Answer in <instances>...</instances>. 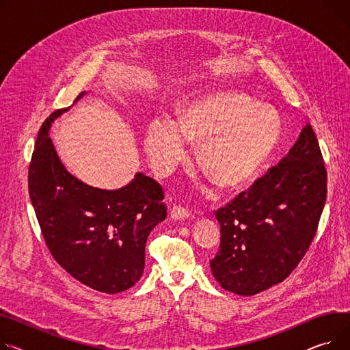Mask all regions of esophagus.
Segmentation results:
<instances>
[{"instance_id":"esophagus-1","label":"esophagus","mask_w":350,"mask_h":350,"mask_svg":"<svg viewBox=\"0 0 350 350\" xmlns=\"http://www.w3.org/2000/svg\"><path fill=\"white\" fill-rule=\"evenodd\" d=\"M170 215L174 219H185L191 217V213L187 208H184L181 205H173V208H170Z\"/></svg>"}]
</instances>
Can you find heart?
<instances>
[{"label": "heart", "mask_w": 350, "mask_h": 350, "mask_svg": "<svg viewBox=\"0 0 350 350\" xmlns=\"http://www.w3.org/2000/svg\"><path fill=\"white\" fill-rule=\"evenodd\" d=\"M282 136L277 111L239 94L197 98L185 105L177 124L154 120L145 133V149L160 173L174 167L184 141L200 144V167L225 190H234L258 174L274 153Z\"/></svg>", "instance_id": "1"}]
</instances>
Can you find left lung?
I'll list each match as a JSON object with an SVG mask.
<instances>
[{
  "instance_id": "1",
  "label": "left lung",
  "mask_w": 350,
  "mask_h": 350,
  "mask_svg": "<svg viewBox=\"0 0 350 350\" xmlns=\"http://www.w3.org/2000/svg\"><path fill=\"white\" fill-rule=\"evenodd\" d=\"M327 200V169L311 124L278 165L215 211L221 245L209 262L219 286L254 295L291 274L304 258Z\"/></svg>"
}]
</instances>
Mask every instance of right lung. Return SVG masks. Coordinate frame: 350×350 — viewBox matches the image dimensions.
Here are the masks:
<instances>
[{"label":"right lung","mask_w":350,"mask_h":350,"mask_svg":"<svg viewBox=\"0 0 350 350\" xmlns=\"http://www.w3.org/2000/svg\"><path fill=\"white\" fill-rule=\"evenodd\" d=\"M67 109L51 113L39 131L28 172L29 197L53 259L92 290L121 293L144 274L148 237L167 215L165 193L144 173L118 190L91 187L70 174L49 136L53 120Z\"/></svg>","instance_id":"1"}]
</instances>
